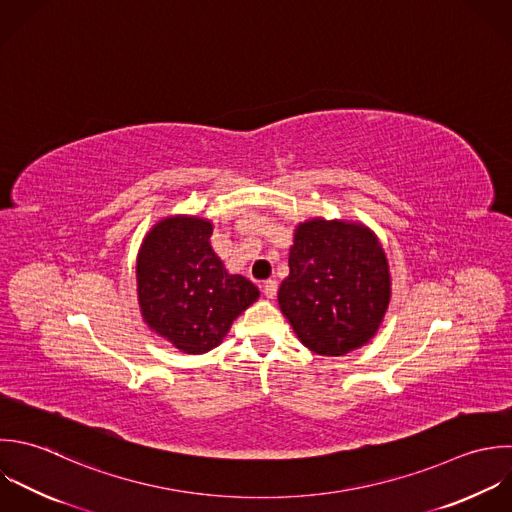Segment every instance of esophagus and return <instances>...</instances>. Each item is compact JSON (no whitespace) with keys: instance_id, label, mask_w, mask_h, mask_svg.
Listing matches in <instances>:
<instances>
[{"instance_id":"esophagus-1","label":"esophagus","mask_w":512,"mask_h":512,"mask_svg":"<svg viewBox=\"0 0 512 512\" xmlns=\"http://www.w3.org/2000/svg\"><path fill=\"white\" fill-rule=\"evenodd\" d=\"M277 289H279V285H277L275 279H269V281H265V285H263V293H265L267 299H273V297L277 295Z\"/></svg>"}]
</instances>
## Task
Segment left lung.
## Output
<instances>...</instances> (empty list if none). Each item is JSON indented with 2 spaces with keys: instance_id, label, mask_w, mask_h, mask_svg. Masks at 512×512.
I'll return each mask as SVG.
<instances>
[{
  "instance_id": "1",
  "label": "left lung",
  "mask_w": 512,
  "mask_h": 512,
  "mask_svg": "<svg viewBox=\"0 0 512 512\" xmlns=\"http://www.w3.org/2000/svg\"><path fill=\"white\" fill-rule=\"evenodd\" d=\"M277 299L313 353L343 357L367 345L391 303L389 261L379 237L357 221L299 223Z\"/></svg>"
}]
</instances>
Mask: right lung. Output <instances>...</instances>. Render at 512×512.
I'll return each instance as SVG.
<instances>
[{"label":"right lung","mask_w":512,"mask_h":512,"mask_svg":"<svg viewBox=\"0 0 512 512\" xmlns=\"http://www.w3.org/2000/svg\"><path fill=\"white\" fill-rule=\"evenodd\" d=\"M213 223L197 215L157 221L137 253V301L151 331L181 353L201 355L225 339L233 321L259 299L231 275L211 247Z\"/></svg>","instance_id":"right-lung-1"}]
</instances>
